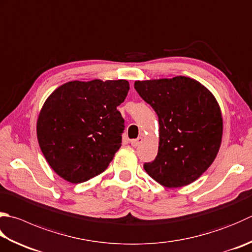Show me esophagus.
I'll return each mask as SVG.
<instances>
[{"label":"esophagus","mask_w":252,"mask_h":252,"mask_svg":"<svg viewBox=\"0 0 252 252\" xmlns=\"http://www.w3.org/2000/svg\"><path fill=\"white\" fill-rule=\"evenodd\" d=\"M142 141H144V137H138L137 139L130 140V144L132 147H138L140 144H142Z\"/></svg>","instance_id":"obj_1"}]
</instances>
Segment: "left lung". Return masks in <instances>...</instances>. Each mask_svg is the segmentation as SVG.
<instances>
[{"instance_id": "1", "label": "left lung", "mask_w": 252, "mask_h": 252, "mask_svg": "<svg viewBox=\"0 0 252 252\" xmlns=\"http://www.w3.org/2000/svg\"><path fill=\"white\" fill-rule=\"evenodd\" d=\"M142 99L159 118L158 155L144 169L169 189L193 183L214 162L222 138V116L217 99L195 79L135 81Z\"/></svg>"}]
</instances>
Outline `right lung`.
Wrapping results in <instances>:
<instances>
[{
  "instance_id": "obj_1",
  "label": "right lung",
  "mask_w": 252,
  "mask_h": 252,
  "mask_svg": "<svg viewBox=\"0 0 252 252\" xmlns=\"http://www.w3.org/2000/svg\"><path fill=\"white\" fill-rule=\"evenodd\" d=\"M128 91L127 80H75L47 97L37 118V139L60 178L77 184L106 170L122 146L124 120L117 106Z\"/></svg>"
}]
</instances>
